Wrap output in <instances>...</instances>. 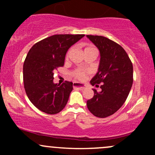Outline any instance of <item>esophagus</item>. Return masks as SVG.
I'll return each instance as SVG.
<instances>
[{
	"instance_id": "34e87169",
	"label": "esophagus",
	"mask_w": 155,
	"mask_h": 155,
	"mask_svg": "<svg viewBox=\"0 0 155 155\" xmlns=\"http://www.w3.org/2000/svg\"><path fill=\"white\" fill-rule=\"evenodd\" d=\"M73 86H74V88H78L79 90H84L85 88V85L82 84H80L78 82H74L73 84Z\"/></svg>"
}]
</instances>
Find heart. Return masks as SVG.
<instances>
[{
  "mask_svg": "<svg viewBox=\"0 0 155 155\" xmlns=\"http://www.w3.org/2000/svg\"><path fill=\"white\" fill-rule=\"evenodd\" d=\"M94 49V48L91 47H88L85 48L84 51H87V50H90V49ZM68 53L67 57H68ZM88 74H89V71L87 70H86V69L77 68L72 72V76L77 79L84 80L85 79H86L87 76L88 75Z\"/></svg>",
  "mask_w": 155,
  "mask_h": 155,
  "instance_id": "b5f03b06",
  "label": "heart"
}]
</instances>
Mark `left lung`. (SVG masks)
<instances>
[{"instance_id": "obj_1", "label": "left lung", "mask_w": 155, "mask_h": 155, "mask_svg": "<svg viewBox=\"0 0 155 155\" xmlns=\"http://www.w3.org/2000/svg\"><path fill=\"white\" fill-rule=\"evenodd\" d=\"M100 51L98 71L90 84L100 87L93 89V97L87 101L94 116L105 118L114 114L125 102L133 81V64L120 44L101 35H87Z\"/></svg>"}]
</instances>
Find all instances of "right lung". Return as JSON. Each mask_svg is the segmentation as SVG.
Here are the masks:
<instances>
[{
	"label": "right lung",
	"mask_w": 155,
	"mask_h": 155,
	"mask_svg": "<svg viewBox=\"0 0 155 155\" xmlns=\"http://www.w3.org/2000/svg\"><path fill=\"white\" fill-rule=\"evenodd\" d=\"M84 34H59L37 42L28 51L23 65V80L27 96L40 111L59 113L66 106L73 83L54 84V72L63 67L68 49Z\"/></svg>",
	"instance_id": "right-lung-1"
}]
</instances>
